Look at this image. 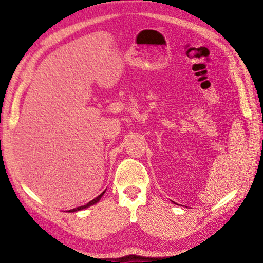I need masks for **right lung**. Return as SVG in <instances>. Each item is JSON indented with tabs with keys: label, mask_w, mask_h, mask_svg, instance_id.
<instances>
[{
	"label": "right lung",
	"mask_w": 263,
	"mask_h": 263,
	"mask_svg": "<svg viewBox=\"0 0 263 263\" xmlns=\"http://www.w3.org/2000/svg\"><path fill=\"white\" fill-rule=\"evenodd\" d=\"M105 192H106V190H105V191H104L103 193H100V194L98 195V197H96V198H95V199H93V200H91V201H89V202H88L86 205L77 206V208H74V209H71V210H69L68 212H76V211H79V210H82V209H86V208H88V206H90V205L96 204V203L98 202V201L100 200V198L103 197V195H104V193H105Z\"/></svg>",
	"instance_id": "add662e5"
}]
</instances>
